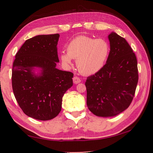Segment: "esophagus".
Returning <instances> with one entry per match:
<instances>
[{"label":"esophagus","mask_w":153,"mask_h":153,"mask_svg":"<svg viewBox=\"0 0 153 153\" xmlns=\"http://www.w3.org/2000/svg\"><path fill=\"white\" fill-rule=\"evenodd\" d=\"M73 81H74V84H78V83H80L81 82V79H80L77 76H74V78H73Z\"/></svg>","instance_id":"esophagus-1"}]
</instances>
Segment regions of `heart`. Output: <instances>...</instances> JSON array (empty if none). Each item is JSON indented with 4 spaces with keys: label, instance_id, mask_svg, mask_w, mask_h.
<instances>
[{
    "label": "heart",
    "instance_id": "b5f03b06",
    "mask_svg": "<svg viewBox=\"0 0 153 153\" xmlns=\"http://www.w3.org/2000/svg\"><path fill=\"white\" fill-rule=\"evenodd\" d=\"M109 45L104 39L79 36L67 46V53H62L61 59L65 66L69 67L72 59L76 60V66L83 75L96 74L102 68L109 54Z\"/></svg>",
    "mask_w": 153,
    "mask_h": 153
}]
</instances>
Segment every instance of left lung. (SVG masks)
<instances>
[{
    "label": "left lung",
    "mask_w": 153,
    "mask_h": 153,
    "mask_svg": "<svg viewBox=\"0 0 153 153\" xmlns=\"http://www.w3.org/2000/svg\"><path fill=\"white\" fill-rule=\"evenodd\" d=\"M110 52L102 68L87 77V106L94 115L114 117L128 108L138 81L136 56L125 38L108 36Z\"/></svg>",
    "instance_id": "8db88e82"
}]
</instances>
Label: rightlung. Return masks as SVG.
<instances>
[{
	"instance_id": "add662e5",
	"label": "right lung",
	"mask_w": 153,
	"mask_h": 153,
	"mask_svg": "<svg viewBox=\"0 0 153 153\" xmlns=\"http://www.w3.org/2000/svg\"><path fill=\"white\" fill-rule=\"evenodd\" d=\"M59 33H55L27 40L13 62L12 87L15 97L25 115L38 120L56 117L61 111L64 94L73 86L74 74L56 67L59 62Z\"/></svg>"
}]
</instances>
